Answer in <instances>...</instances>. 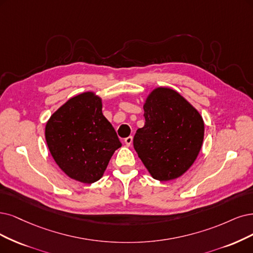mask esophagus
<instances>
[{
	"instance_id": "obj_1",
	"label": "esophagus",
	"mask_w": 253,
	"mask_h": 253,
	"mask_svg": "<svg viewBox=\"0 0 253 253\" xmlns=\"http://www.w3.org/2000/svg\"><path fill=\"white\" fill-rule=\"evenodd\" d=\"M132 141H133V137H132V136H128V137L125 138L124 142H125V144H126L127 146H131Z\"/></svg>"
}]
</instances>
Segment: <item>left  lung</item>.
<instances>
[{
  "instance_id": "8db88e82",
  "label": "left lung",
  "mask_w": 253,
  "mask_h": 253,
  "mask_svg": "<svg viewBox=\"0 0 253 253\" xmlns=\"http://www.w3.org/2000/svg\"><path fill=\"white\" fill-rule=\"evenodd\" d=\"M145 126L138 128L133 147L154 179L181 176L197 158L204 136L199 112L178 92L154 89L145 105Z\"/></svg>"
}]
</instances>
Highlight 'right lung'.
<instances>
[{
	"mask_svg": "<svg viewBox=\"0 0 253 253\" xmlns=\"http://www.w3.org/2000/svg\"><path fill=\"white\" fill-rule=\"evenodd\" d=\"M45 141L60 169L83 183L99 180L122 146L102 114L101 99L89 91L70 99L54 112L45 125Z\"/></svg>",
	"mask_w": 253,
	"mask_h": 253,
	"instance_id": "right-lung-1",
	"label": "right lung"
}]
</instances>
